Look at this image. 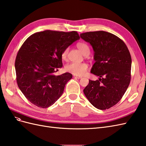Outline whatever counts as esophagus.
<instances>
[{"label":"esophagus","mask_w":146,"mask_h":146,"mask_svg":"<svg viewBox=\"0 0 146 146\" xmlns=\"http://www.w3.org/2000/svg\"><path fill=\"white\" fill-rule=\"evenodd\" d=\"M74 78H78V79H80V78H82V77H80V76H74Z\"/></svg>","instance_id":"esophagus-1"}]
</instances>
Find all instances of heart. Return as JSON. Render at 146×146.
<instances>
[{"mask_svg":"<svg viewBox=\"0 0 146 146\" xmlns=\"http://www.w3.org/2000/svg\"><path fill=\"white\" fill-rule=\"evenodd\" d=\"M77 47L84 55H88L90 53V48L87 44L85 42H78ZM69 51V48H66L61 52V56L63 60H66ZM88 68V65L85 63H70L66 64L64 69L66 71L71 73L75 76H82L86 73Z\"/></svg>","mask_w":146,"mask_h":146,"instance_id":"b5f03b06","label":"heart"}]
</instances>
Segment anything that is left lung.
Returning <instances> with one entry per match:
<instances>
[{
    "label": "left lung",
    "instance_id": "8db88e82",
    "mask_svg": "<svg viewBox=\"0 0 146 146\" xmlns=\"http://www.w3.org/2000/svg\"><path fill=\"white\" fill-rule=\"evenodd\" d=\"M93 48L95 63L91 72L99 80H89L83 92L90 102L99 110L108 109L120 100L130 82L131 58L122 39L104 31L80 34Z\"/></svg>",
    "mask_w": 146,
    "mask_h": 146
}]
</instances>
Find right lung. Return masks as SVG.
<instances>
[{"instance_id": "add662e5", "label": "right lung", "mask_w": 146, "mask_h": 146, "mask_svg": "<svg viewBox=\"0 0 146 146\" xmlns=\"http://www.w3.org/2000/svg\"><path fill=\"white\" fill-rule=\"evenodd\" d=\"M79 39L76 31L45 30L25 41L17 54L15 69L17 85L31 103L47 108L62 95L72 75L66 72L55 76L54 73L63 66L61 52Z\"/></svg>"}]
</instances>
